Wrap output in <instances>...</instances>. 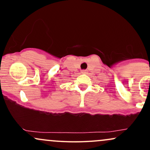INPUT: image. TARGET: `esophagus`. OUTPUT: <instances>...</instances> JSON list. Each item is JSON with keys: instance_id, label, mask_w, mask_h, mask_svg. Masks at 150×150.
Returning a JSON list of instances; mask_svg holds the SVG:
<instances>
[{"instance_id": "34e87169", "label": "esophagus", "mask_w": 150, "mask_h": 150, "mask_svg": "<svg viewBox=\"0 0 150 150\" xmlns=\"http://www.w3.org/2000/svg\"><path fill=\"white\" fill-rule=\"evenodd\" d=\"M81 73L84 74V75H85V74H87V71L86 70H82V71H81Z\"/></svg>"}]
</instances>
